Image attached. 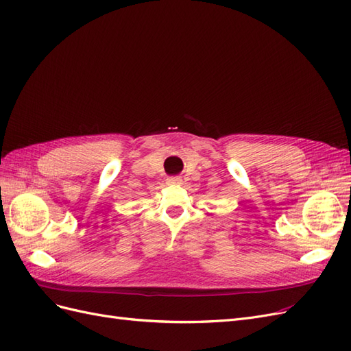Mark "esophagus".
Listing matches in <instances>:
<instances>
[{
    "label": "esophagus",
    "mask_w": 351,
    "mask_h": 351,
    "mask_svg": "<svg viewBox=\"0 0 351 351\" xmlns=\"http://www.w3.org/2000/svg\"><path fill=\"white\" fill-rule=\"evenodd\" d=\"M168 183L169 184H180V183H182V180L177 178V177H169L168 178Z\"/></svg>",
    "instance_id": "1"
}]
</instances>
